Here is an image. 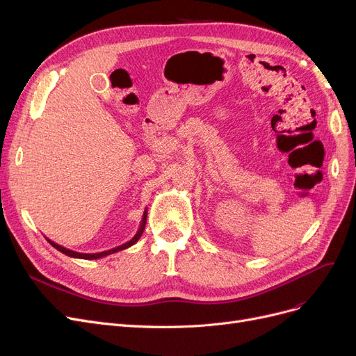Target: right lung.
<instances>
[{
	"mask_svg": "<svg viewBox=\"0 0 356 356\" xmlns=\"http://www.w3.org/2000/svg\"><path fill=\"white\" fill-rule=\"evenodd\" d=\"M145 222H147V209H145L144 213H143V219H141V222H140V228H138L137 234H136L133 238H131L128 242H125V244H122V245H120V247H115V248L108 250V251H102V252H93V254L76 252V251H72V250H69V248H65V247H62V245H59V244H56V242H53V241H50V239H47V238H46V239L50 242V245H53L56 250L63 252V254L67 255V257L81 258V259H98V258H102V257H106V255H111V254H114V252H118V251H122V250H127V248H129V247H133V245L136 244V242L141 238V235H143V232H144V228H145Z\"/></svg>",
	"mask_w": 356,
	"mask_h": 356,
	"instance_id": "1",
	"label": "right lung"
}]
</instances>
